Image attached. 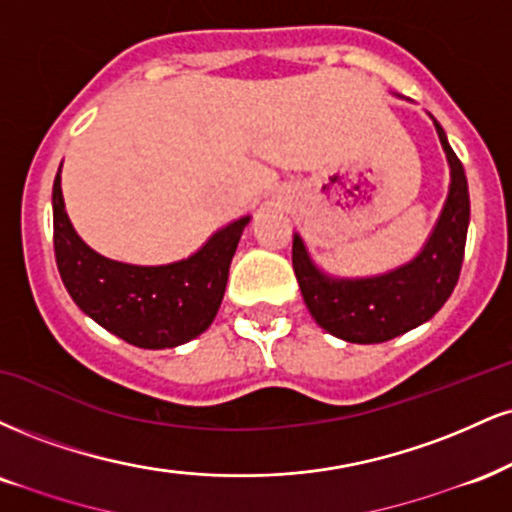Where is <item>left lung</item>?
<instances>
[{"label": "left lung", "instance_id": "8db88e82", "mask_svg": "<svg viewBox=\"0 0 512 512\" xmlns=\"http://www.w3.org/2000/svg\"><path fill=\"white\" fill-rule=\"evenodd\" d=\"M436 133L451 166V188L441 217L420 255L386 274L341 279L312 262L303 238L293 233V272L315 322L348 343H384L429 322L451 298L463 267L470 193L460 159L448 145L441 123Z\"/></svg>", "mask_w": 512, "mask_h": 512}]
</instances>
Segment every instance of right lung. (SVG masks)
Segmentation results:
<instances>
[{"instance_id": "1", "label": "right lung", "mask_w": 512, "mask_h": 512, "mask_svg": "<svg viewBox=\"0 0 512 512\" xmlns=\"http://www.w3.org/2000/svg\"><path fill=\"white\" fill-rule=\"evenodd\" d=\"M52 212L54 255L73 303L114 336L147 350L183 346L209 329L250 221H231L186 260L138 267L107 260L80 240L61 195V166L52 188Z\"/></svg>"}]
</instances>
